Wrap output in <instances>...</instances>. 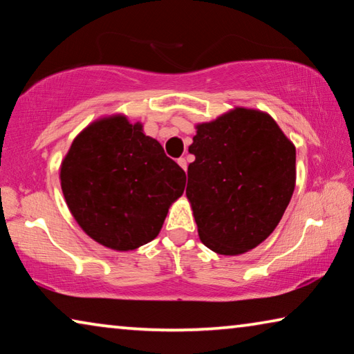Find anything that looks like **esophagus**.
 <instances>
[{"mask_svg":"<svg viewBox=\"0 0 354 354\" xmlns=\"http://www.w3.org/2000/svg\"><path fill=\"white\" fill-rule=\"evenodd\" d=\"M178 164H179V167H181L183 170H187V160H185L184 158H179L178 159Z\"/></svg>","mask_w":354,"mask_h":354,"instance_id":"34e87169","label":"esophagus"}]
</instances>
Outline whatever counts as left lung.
Masks as SVG:
<instances>
[{
  "label": "left lung",
  "instance_id": "1",
  "mask_svg": "<svg viewBox=\"0 0 354 354\" xmlns=\"http://www.w3.org/2000/svg\"><path fill=\"white\" fill-rule=\"evenodd\" d=\"M185 195L201 242L218 254L253 250L278 226L295 189V147L266 112L236 107L196 127Z\"/></svg>",
  "mask_w": 354,
  "mask_h": 354
}]
</instances>
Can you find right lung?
I'll return each instance as SVG.
<instances>
[{
    "label": "right lung",
    "mask_w": 354,
    "mask_h": 354,
    "mask_svg": "<svg viewBox=\"0 0 354 354\" xmlns=\"http://www.w3.org/2000/svg\"><path fill=\"white\" fill-rule=\"evenodd\" d=\"M61 185L86 234L128 251L159 234L171 203L183 195L185 173L143 134L140 123L113 115L88 124L73 140L61 165Z\"/></svg>",
    "instance_id": "add662e5"
}]
</instances>
